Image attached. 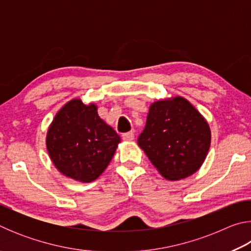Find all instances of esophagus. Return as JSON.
<instances>
[{
	"label": "esophagus",
	"instance_id": "34e87169",
	"mask_svg": "<svg viewBox=\"0 0 251 251\" xmlns=\"http://www.w3.org/2000/svg\"><path fill=\"white\" fill-rule=\"evenodd\" d=\"M122 137H123V139H124V141H127V142L133 141V139H134V133H133V131H128V133H124V134L122 135Z\"/></svg>",
	"mask_w": 251,
	"mask_h": 251
}]
</instances>
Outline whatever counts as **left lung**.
I'll list each match as a JSON object with an SVG mask.
<instances>
[{"label": "left lung", "mask_w": 251, "mask_h": 251, "mask_svg": "<svg viewBox=\"0 0 251 251\" xmlns=\"http://www.w3.org/2000/svg\"><path fill=\"white\" fill-rule=\"evenodd\" d=\"M210 139L209 125L201 114L184 97L176 96L151 105L137 143L161 176L179 180L201 168Z\"/></svg>", "instance_id": "8db88e82"}]
</instances>
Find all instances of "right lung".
Returning a JSON list of instances; mask_svg holds the SVG:
<instances>
[{"label":"right lung","mask_w":251,"mask_h":251,"mask_svg":"<svg viewBox=\"0 0 251 251\" xmlns=\"http://www.w3.org/2000/svg\"><path fill=\"white\" fill-rule=\"evenodd\" d=\"M121 137L101 120L95 104L79 99L66 103L55 115L46 135L50 160L72 179L95 180L112 160Z\"/></svg>","instance_id":"obj_1"}]
</instances>
